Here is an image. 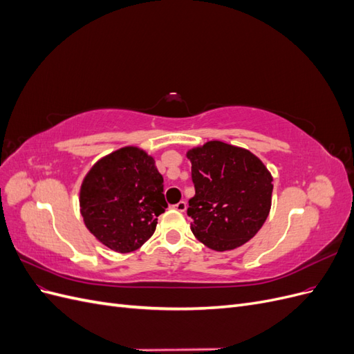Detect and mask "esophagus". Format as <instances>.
<instances>
[{
  "label": "esophagus",
  "mask_w": 354,
  "mask_h": 354,
  "mask_svg": "<svg viewBox=\"0 0 354 354\" xmlns=\"http://www.w3.org/2000/svg\"><path fill=\"white\" fill-rule=\"evenodd\" d=\"M173 208L177 209V211H180V212H185L186 208H187V203H186L185 201H180L178 203H176V205H173Z\"/></svg>",
  "instance_id": "esophagus-1"
}]
</instances>
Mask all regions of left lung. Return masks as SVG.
Returning a JSON list of instances; mask_svg holds the SVG:
<instances>
[{
	"label": "left lung",
	"mask_w": 354,
	"mask_h": 354,
	"mask_svg": "<svg viewBox=\"0 0 354 354\" xmlns=\"http://www.w3.org/2000/svg\"><path fill=\"white\" fill-rule=\"evenodd\" d=\"M195 196L187 216L195 238L214 251H232L252 239L272 208L273 177L248 149L209 140L186 152Z\"/></svg>",
	"instance_id": "8db88e82"
}]
</instances>
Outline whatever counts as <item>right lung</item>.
Returning a JSON list of instances; mask_svg holds the SVG:
<instances>
[{
  "mask_svg": "<svg viewBox=\"0 0 354 354\" xmlns=\"http://www.w3.org/2000/svg\"><path fill=\"white\" fill-rule=\"evenodd\" d=\"M167 207L155 158L138 146L100 158L80 187L85 227L115 252H133L151 239Z\"/></svg>",
  "mask_w": 354,
  "mask_h": 354,
  "instance_id": "right-lung-1",
  "label": "right lung"
}]
</instances>
